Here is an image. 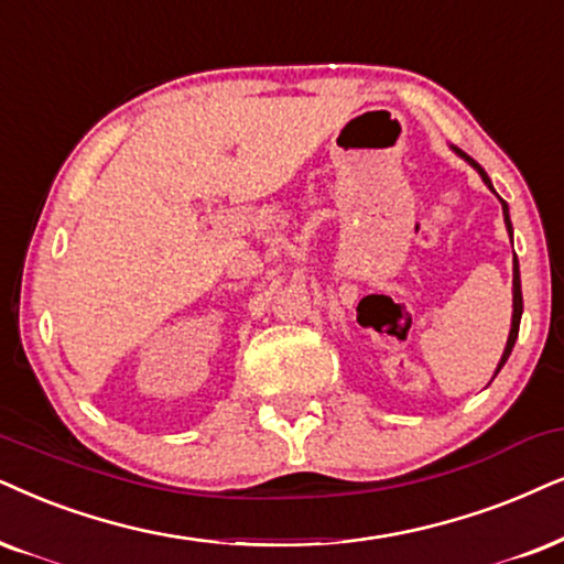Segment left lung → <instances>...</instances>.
Returning a JSON list of instances; mask_svg holds the SVG:
<instances>
[{"mask_svg": "<svg viewBox=\"0 0 564 564\" xmlns=\"http://www.w3.org/2000/svg\"><path fill=\"white\" fill-rule=\"evenodd\" d=\"M455 153L460 155V159H466L468 163H471V166L479 171V176L484 180V184H487V187L495 192V187H491V182H489V176H487V171H484L479 163H476L474 159H468L466 153L463 151H458V148H455ZM502 216H505V226H508V234L512 237V224H510V213H508V203H505L502 199ZM520 315H523V294H520V270H518V258H512V325H510V335H508V346H505V351H502V359H500V365H497V372H500V369L505 367V361H508V356H510V351H512V346H516V340H518V327H520ZM497 372H495V377H497Z\"/></svg>", "mask_w": 564, "mask_h": 564, "instance_id": "8db88e82", "label": "left lung"}]
</instances>
